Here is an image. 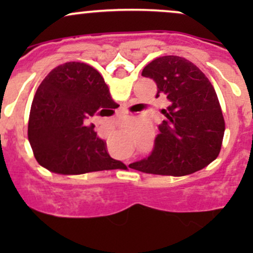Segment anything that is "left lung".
<instances>
[{
  "label": "left lung",
  "instance_id": "left-lung-1",
  "mask_svg": "<svg viewBox=\"0 0 253 253\" xmlns=\"http://www.w3.org/2000/svg\"><path fill=\"white\" fill-rule=\"evenodd\" d=\"M143 77L157 84V98L165 95L169 106L154 150L147 159L129 164L145 174L183 176L203 169L216 159L225 122L214 86L205 73L180 56H162L148 63Z\"/></svg>",
  "mask_w": 253,
  "mask_h": 253
}]
</instances>
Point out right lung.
Wrapping results in <instances>:
<instances>
[{
    "instance_id": "right-lung-1",
    "label": "right lung",
    "mask_w": 253,
    "mask_h": 253,
    "mask_svg": "<svg viewBox=\"0 0 253 253\" xmlns=\"http://www.w3.org/2000/svg\"><path fill=\"white\" fill-rule=\"evenodd\" d=\"M109 105L119 106L95 68L83 62L53 68L38 88L30 108L28 139L37 162L62 175L124 167L108 154L93 125L85 126L90 116L109 111Z\"/></svg>"
}]
</instances>
